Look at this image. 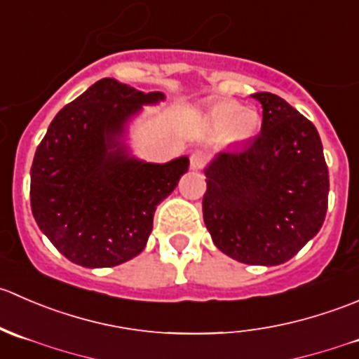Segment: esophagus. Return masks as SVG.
Segmentation results:
<instances>
[{
    "label": "esophagus",
    "instance_id": "1",
    "mask_svg": "<svg viewBox=\"0 0 359 359\" xmlns=\"http://www.w3.org/2000/svg\"><path fill=\"white\" fill-rule=\"evenodd\" d=\"M189 163L193 170H201L203 166L206 165V153L201 149H194L193 153L189 154Z\"/></svg>",
    "mask_w": 359,
    "mask_h": 359
}]
</instances>
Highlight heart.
Returning <instances> with one entry per match:
<instances>
[{
  "instance_id": "obj_1",
  "label": "heart",
  "mask_w": 359,
  "mask_h": 359,
  "mask_svg": "<svg viewBox=\"0 0 359 359\" xmlns=\"http://www.w3.org/2000/svg\"><path fill=\"white\" fill-rule=\"evenodd\" d=\"M208 125L222 132L226 144H245L259 132L260 114L252 107H243L236 100H219L208 109Z\"/></svg>"
}]
</instances>
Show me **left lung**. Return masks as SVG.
I'll return each mask as SVG.
<instances>
[{"mask_svg":"<svg viewBox=\"0 0 359 359\" xmlns=\"http://www.w3.org/2000/svg\"><path fill=\"white\" fill-rule=\"evenodd\" d=\"M253 97L262 104V128L205 170L203 219L231 259L278 266L321 229L330 180L316 126L274 93Z\"/></svg>","mask_w":359,"mask_h":359,"instance_id":"obj_1","label":"left lung"}]
</instances>
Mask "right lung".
Listing matches in <instances>:
<instances>
[{"mask_svg":"<svg viewBox=\"0 0 359 359\" xmlns=\"http://www.w3.org/2000/svg\"><path fill=\"white\" fill-rule=\"evenodd\" d=\"M163 99L104 78L50 123L31 166V208L39 229L71 262L112 267L139 255L156 206L189 159L165 165L128 158L116 137L142 104Z\"/></svg>","mask_w":359,"mask_h":359,"instance_id":"1","label":"right lung"}]
</instances>
